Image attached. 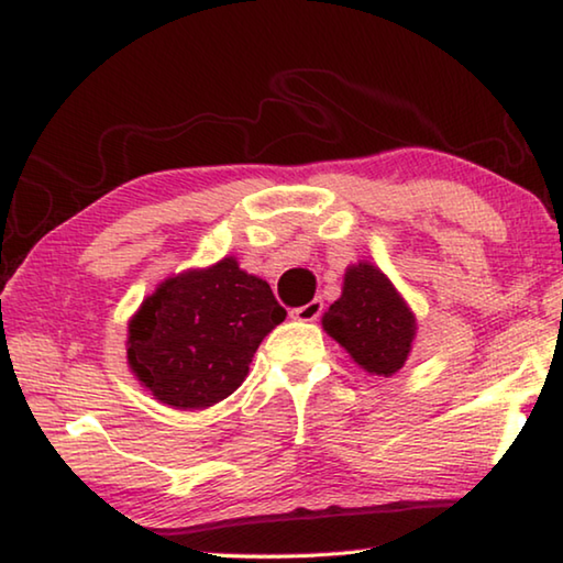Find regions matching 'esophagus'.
Listing matches in <instances>:
<instances>
[{
  "label": "esophagus",
  "instance_id": "1",
  "mask_svg": "<svg viewBox=\"0 0 563 563\" xmlns=\"http://www.w3.org/2000/svg\"><path fill=\"white\" fill-rule=\"evenodd\" d=\"M322 308H325L322 300H310L308 305H302V308L290 310V318L300 320V322H312V320H318L322 316Z\"/></svg>",
  "mask_w": 563,
  "mask_h": 563
}]
</instances>
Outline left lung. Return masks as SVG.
Here are the masks:
<instances>
[{"mask_svg":"<svg viewBox=\"0 0 563 563\" xmlns=\"http://www.w3.org/2000/svg\"><path fill=\"white\" fill-rule=\"evenodd\" d=\"M322 328L362 369L389 377L409 357L417 320L387 275L362 261L347 268L342 295L322 316Z\"/></svg>","mask_w":563,"mask_h":563,"instance_id":"1","label":"left lung"}]
</instances>
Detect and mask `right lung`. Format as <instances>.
Returning a JSON list of instances; mask_svg holds the SVG:
<instances>
[{
    "instance_id": "right-lung-1",
    "label": "right lung",
    "mask_w": 563,
    "mask_h": 563,
    "mask_svg": "<svg viewBox=\"0 0 563 563\" xmlns=\"http://www.w3.org/2000/svg\"><path fill=\"white\" fill-rule=\"evenodd\" d=\"M285 316L271 285L235 258L178 273L131 318L129 367L158 402L213 407L243 385L255 350Z\"/></svg>"
}]
</instances>
